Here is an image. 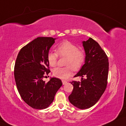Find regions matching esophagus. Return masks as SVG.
<instances>
[{"label":"esophagus","mask_w":126,"mask_h":126,"mask_svg":"<svg viewBox=\"0 0 126 126\" xmlns=\"http://www.w3.org/2000/svg\"><path fill=\"white\" fill-rule=\"evenodd\" d=\"M62 83H63V85H65V84H66L67 83V82L66 81L63 80L62 81Z\"/></svg>","instance_id":"esophagus-1"}]
</instances>
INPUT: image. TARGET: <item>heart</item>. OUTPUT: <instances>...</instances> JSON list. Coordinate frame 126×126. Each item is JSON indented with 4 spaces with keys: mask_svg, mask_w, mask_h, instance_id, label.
<instances>
[{
    "mask_svg": "<svg viewBox=\"0 0 126 126\" xmlns=\"http://www.w3.org/2000/svg\"><path fill=\"white\" fill-rule=\"evenodd\" d=\"M57 53L60 56L66 57V67H57L53 71L54 76L62 79H66L72 74V68L77 70L81 67L85 60V55L82 50H79L77 46L68 41H63L58 45L56 48ZM50 51L47 55L49 64L52 67L56 65L58 55Z\"/></svg>",
    "mask_w": 126,
    "mask_h": 126,
    "instance_id": "1",
    "label": "heart"
}]
</instances>
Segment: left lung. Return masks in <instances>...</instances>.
I'll return each instance as SVG.
<instances>
[{
    "label": "left lung",
    "instance_id": "obj_1",
    "mask_svg": "<svg viewBox=\"0 0 126 126\" xmlns=\"http://www.w3.org/2000/svg\"><path fill=\"white\" fill-rule=\"evenodd\" d=\"M82 43L85 53V64L74 76L81 77V80L71 82L73 90L68 99L76 108L86 109L94 105L106 90L109 61L105 52L92 38Z\"/></svg>",
    "mask_w": 126,
    "mask_h": 126
}]
</instances>
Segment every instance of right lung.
Returning a JSON list of instances; mask_svg holds the SVG:
<instances>
[{"label": "right lung", "mask_w": 126, "mask_h": 126, "mask_svg": "<svg viewBox=\"0 0 126 126\" xmlns=\"http://www.w3.org/2000/svg\"><path fill=\"white\" fill-rule=\"evenodd\" d=\"M56 38L38 37L20 50L14 66V79L21 97L36 109H45L53 102L62 85V81L50 78L47 83L44 75L50 73L47 55Z\"/></svg>", "instance_id": "1"}]
</instances>
